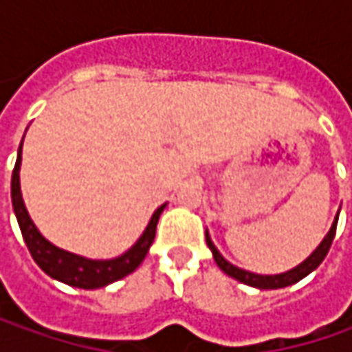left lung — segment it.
Instances as JSON below:
<instances>
[{
    "label": "left lung",
    "mask_w": 352,
    "mask_h": 352,
    "mask_svg": "<svg viewBox=\"0 0 352 352\" xmlns=\"http://www.w3.org/2000/svg\"><path fill=\"white\" fill-rule=\"evenodd\" d=\"M337 221H339V213H337V217H335V221H333L329 233L323 236V241L319 243L318 249L314 250V252L305 258L304 263L298 264L296 268H292L288 272H282V274H254V272L243 270V268L231 264L229 261H225L223 254H221V252L217 250V247L213 245V241H211V236L208 231H206V243H208V247H210V250L213 252V261L217 263V266L223 270L227 276L235 278L239 282H243V284H247V286H252V288H258V290H278V288H286V286H292V284L300 282L302 278H305L307 274H311L319 264L323 263V258L327 256V252L331 249V243L333 239H335V231H337Z\"/></svg>",
    "instance_id": "left-lung-1"
}]
</instances>
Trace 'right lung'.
Returning a JSON list of instances; mask_svg holds the SVG:
<instances>
[{"label": "right lung", "instance_id": "obj_1", "mask_svg": "<svg viewBox=\"0 0 352 352\" xmlns=\"http://www.w3.org/2000/svg\"><path fill=\"white\" fill-rule=\"evenodd\" d=\"M21 146H23V142L19 144L17 162H15L13 176H11V201H13V211H15V217L19 223L23 241L31 252V256L34 258V263L38 264L50 278L60 280V282L68 284V286H74V288H84V290L103 288V286L135 272L141 266L151 245H153V241H155L156 223H158V217H160L162 210L166 208V204L160 206L153 213V217L146 225L144 233L139 236V241L127 252H123L121 256L109 258V261H91L86 256L58 249L41 235V231L36 229V225L33 223V219L29 217V211L25 208L19 184Z\"/></svg>", "mask_w": 352, "mask_h": 352}]
</instances>
